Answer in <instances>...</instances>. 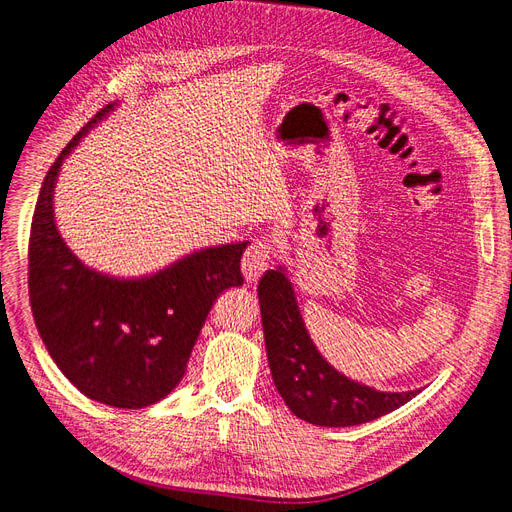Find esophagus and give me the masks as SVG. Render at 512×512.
Segmentation results:
<instances>
[{"label": "esophagus", "instance_id": "esophagus-1", "mask_svg": "<svg viewBox=\"0 0 512 512\" xmlns=\"http://www.w3.org/2000/svg\"><path fill=\"white\" fill-rule=\"evenodd\" d=\"M274 255V240L270 238H257L242 259V272L246 283H257L259 276L268 270L270 259Z\"/></svg>", "mask_w": 512, "mask_h": 512}]
</instances>
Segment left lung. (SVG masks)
I'll return each instance as SVG.
<instances>
[{
    "mask_svg": "<svg viewBox=\"0 0 512 512\" xmlns=\"http://www.w3.org/2000/svg\"><path fill=\"white\" fill-rule=\"evenodd\" d=\"M263 336L274 385L295 417L312 425L349 427L374 421L419 391L385 393L336 372L312 344L283 270H268L257 285Z\"/></svg>",
    "mask_w": 512,
    "mask_h": 512,
    "instance_id": "1",
    "label": "left lung"
}]
</instances>
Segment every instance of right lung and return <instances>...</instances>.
Wrapping results in <instances>:
<instances>
[{
	"instance_id": "obj_1",
	"label": "right lung",
	"mask_w": 512,
	"mask_h": 512,
	"mask_svg": "<svg viewBox=\"0 0 512 512\" xmlns=\"http://www.w3.org/2000/svg\"><path fill=\"white\" fill-rule=\"evenodd\" d=\"M110 110L97 112L46 172L29 234V302L48 353L80 393L144 408L185 376L219 293L244 283L240 259L249 242L212 246L138 280L82 266L57 232L53 189L65 155Z\"/></svg>"
}]
</instances>
